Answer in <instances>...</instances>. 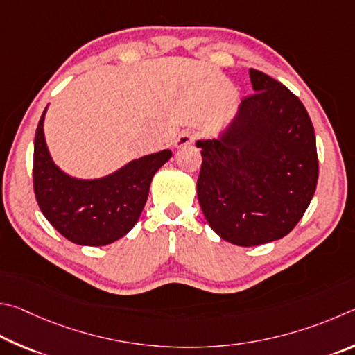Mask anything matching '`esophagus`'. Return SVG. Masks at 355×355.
<instances>
[{
  "label": "esophagus",
  "mask_w": 355,
  "mask_h": 355,
  "mask_svg": "<svg viewBox=\"0 0 355 355\" xmlns=\"http://www.w3.org/2000/svg\"><path fill=\"white\" fill-rule=\"evenodd\" d=\"M196 139H198V132H196V130H184V132L179 134L178 139L174 140V146H176V148H182V146L191 145V143H195Z\"/></svg>",
  "instance_id": "1"
}]
</instances>
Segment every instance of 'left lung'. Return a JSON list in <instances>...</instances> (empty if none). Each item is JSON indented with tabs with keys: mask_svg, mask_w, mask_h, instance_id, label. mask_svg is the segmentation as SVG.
Returning <instances> with one entry per match:
<instances>
[{
	"mask_svg": "<svg viewBox=\"0 0 355 355\" xmlns=\"http://www.w3.org/2000/svg\"><path fill=\"white\" fill-rule=\"evenodd\" d=\"M254 95L220 137L196 141V191L209 226L237 246L279 240L302 218L318 182L313 124L287 87L250 70Z\"/></svg>",
	"mask_w": 355,
	"mask_h": 355,
	"instance_id": "8db88e82",
	"label": "left lung"
}]
</instances>
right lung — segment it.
Segmentation results:
<instances>
[{
  "label": "right lung",
  "instance_id": "1",
  "mask_svg": "<svg viewBox=\"0 0 355 355\" xmlns=\"http://www.w3.org/2000/svg\"><path fill=\"white\" fill-rule=\"evenodd\" d=\"M40 116L34 139V193L45 218L67 240L105 246L126 235L139 221L155 171L171 151L143 155L99 179H78L60 170L48 151Z\"/></svg>",
  "mask_w": 355,
  "mask_h": 355
}]
</instances>
